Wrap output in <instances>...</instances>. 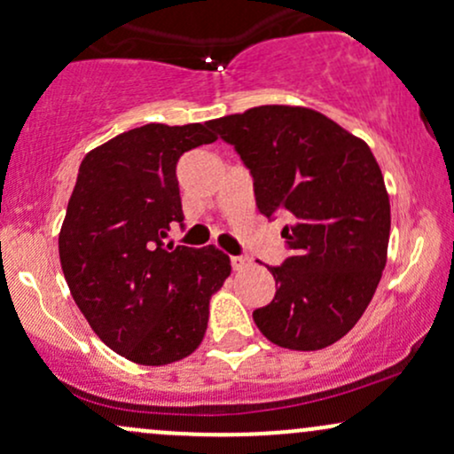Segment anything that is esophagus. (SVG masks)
Segmentation results:
<instances>
[{"label": "esophagus", "instance_id": "esophagus-1", "mask_svg": "<svg viewBox=\"0 0 454 454\" xmlns=\"http://www.w3.org/2000/svg\"><path fill=\"white\" fill-rule=\"evenodd\" d=\"M231 262H232L234 270H243V269H247L249 264H252V260H249L247 256H232Z\"/></svg>", "mask_w": 454, "mask_h": 454}]
</instances>
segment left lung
<instances>
[{
	"instance_id": "obj_1",
	"label": "left lung",
	"mask_w": 454,
	"mask_h": 454,
	"mask_svg": "<svg viewBox=\"0 0 454 454\" xmlns=\"http://www.w3.org/2000/svg\"><path fill=\"white\" fill-rule=\"evenodd\" d=\"M254 176L262 215L284 213L290 258L269 267L278 293L254 311L269 341L322 350L372 303L387 267L390 202L372 149L326 114L267 104L207 121Z\"/></svg>"
}]
</instances>
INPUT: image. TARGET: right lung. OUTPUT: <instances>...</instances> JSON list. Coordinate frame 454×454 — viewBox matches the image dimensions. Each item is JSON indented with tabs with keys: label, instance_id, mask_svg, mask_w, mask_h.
<instances>
[{
	"label": "right lung",
	"instance_id": "obj_1",
	"mask_svg": "<svg viewBox=\"0 0 454 454\" xmlns=\"http://www.w3.org/2000/svg\"><path fill=\"white\" fill-rule=\"evenodd\" d=\"M215 138L207 123H147L91 149L78 168L59 231L61 270L93 333L132 363L190 356L231 275L215 245H161L170 223L184 222L176 161Z\"/></svg>",
	"mask_w": 454,
	"mask_h": 454
}]
</instances>
